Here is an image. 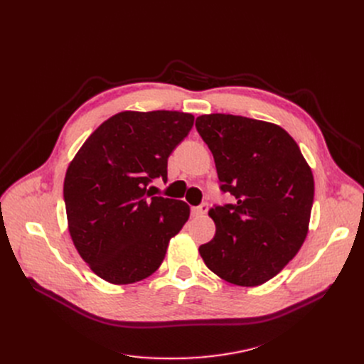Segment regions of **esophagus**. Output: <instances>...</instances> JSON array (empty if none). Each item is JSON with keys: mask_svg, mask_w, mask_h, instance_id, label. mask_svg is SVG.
<instances>
[{"mask_svg": "<svg viewBox=\"0 0 364 364\" xmlns=\"http://www.w3.org/2000/svg\"><path fill=\"white\" fill-rule=\"evenodd\" d=\"M206 213H208V203H202V205H199V206L192 208L193 217H202V215H205Z\"/></svg>", "mask_w": 364, "mask_h": 364, "instance_id": "obj_1", "label": "esophagus"}]
</instances>
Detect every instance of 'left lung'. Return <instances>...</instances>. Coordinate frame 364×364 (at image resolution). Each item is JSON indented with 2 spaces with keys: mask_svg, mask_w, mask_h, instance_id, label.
<instances>
[{
  "mask_svg": "<svg viewBox=\"0 0 364 364\" xmlns=\"http://www.w3.org/2000/svg\"><path fill=\"white\" fill-rule=\"evenodd\" d=\"M196 128L217 166L223 192L236 205L209 209L215 236L199 254L213 273L237 286L273 279L307 237L314 178L296 141L282 127L211 113Z\"/></svg>",
  "mask_w": 364,
  "mask_h": 364,
  "instance_id": "8db88e82",
  "label": "left lung"
}]
</instances>
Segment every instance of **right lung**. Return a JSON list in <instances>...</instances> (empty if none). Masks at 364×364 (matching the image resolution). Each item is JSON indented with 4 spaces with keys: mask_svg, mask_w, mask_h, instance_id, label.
<instances>
[{
    "mask_svg": "<svg viewBox=\"0 0 364 364\" xmlns=\"http://www.w3.org/2000/svg\"><path fill=\"white\" fill-rule=\"evenodd\" d=\"M195 117L177 110H124L106 119L70 161L63 196L70 239L90 269L112 284L155 273L188 220L183 200L153 196L168 156Z\"/></svg>",
    "mask_w": 364,
    "mask_h": 364,
    "instance_id": "1",
    "label": "right lung"
}]
</instances>
